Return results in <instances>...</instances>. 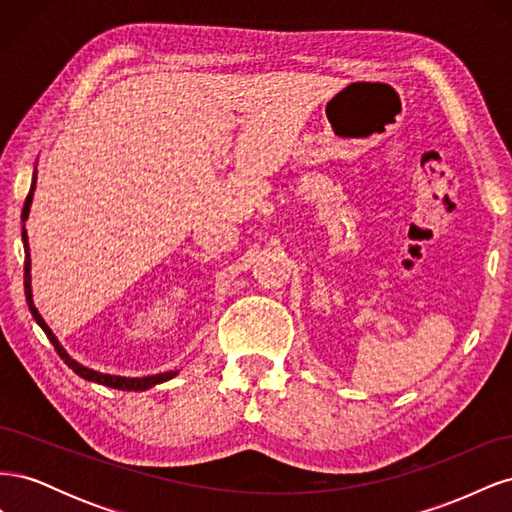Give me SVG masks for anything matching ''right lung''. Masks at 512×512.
Wrapping results in <instances>:
<instances>
[{
    "label": "right lung",
    "mask_w": 512,
    "mask_h": 512,
    "mask_svg": "<svg viewBox=\"0 0 512 512\" xmlns=\"http://www.w3.org/2000/svg\"><path fill=\"white\" fill-rule=\"evenodd\" d=\"M34 185H36V179H34ZM34 185H32V190H29L27 198H25V207H23V213H21V220H23V222L27 220V215H29V205H32ZM23 243H25V294H27L29 312H32V316L36 318V322L40 324L42 331L46 333V337H49V342L55 346L57 354L61 356V359H64V363L74 371V374H79L81 378L91 380V382L111 386V389H119V391H145V389H149V386H153V384H160V382H166V380L177 376V371H166V374L147 376V378H119V376L98 374V371L87 369V367H83L81 363H76L74 359H70L68 352L59 346V342H57V337L53 335V331H51L49 327H46V322L42 320V316L38 314V309H36V305H34V301H32V286H29V280H32V275H29V243H27V232H25V230H23Z\"/></svg>",
    "instance_id": "1"
}]
</instances>
